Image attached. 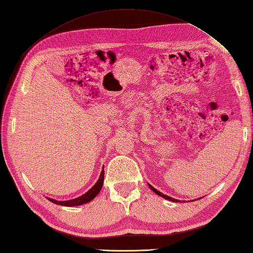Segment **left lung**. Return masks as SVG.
Returning <instances> with one entry per match:
<instances>
[{
	"label": "left lung",
	"mask_w": 253,
	"mask_h": 253,
	"mask_svg": "<svg viewBox=\"0 0 253 253\" xmlns=\"http://www.w3.org/2000/svg\"><path fill=\"white\" fill-rule=\"evenodd\" d=\"M148 186H149V188L153 191V192H155L156 194H158L159 196H161V198H163V199H165V200H168V201H170V202H175V203H184V201H179V200H176V199H173V198H170V196H169V195H165V194H163V193H161L160 192V191H158L156 188H153L151 184H149L148 183ZM201 199V198H200ZM199 199V200H200ZM193 201H198V199L196 200H193Z\"/></svg>",
	"instance_id": "left-lung-1"
}]
</instances>
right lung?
<instances>
[{
	"mask_svg": "<svg viewBox=\"0 0 253 253\" xmlns=\"http://www.w3.org/2000/svg\"><path fill=\"white\" fill-rule=\"evenodd\" d=\"M103 182H104V166H103V169L101 171L100 178H98L96 183L89 191H87L84 194L79 196V198L69 200V201H57V200H53L50 198H47V199L51 203H54V204L61 205V206H67V207H74V206H80V205L87 204V203L93 200L95 196L100 193V191L103 187Z\"/></svg>",
	"mask_w": 253,
	"mask_h": 253,
	"instance_id": "right-lung-1",
	"label": "right lung"
}]
</instances>
